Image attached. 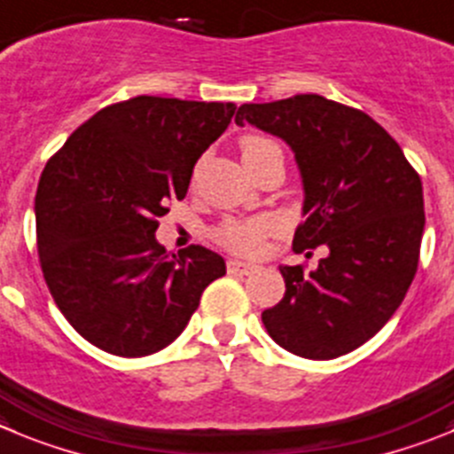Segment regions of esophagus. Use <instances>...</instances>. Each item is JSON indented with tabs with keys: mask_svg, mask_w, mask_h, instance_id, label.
<instances>
[{
	"mask_svg": "<svg viewBox=\"0 0 454 454\" xmlns=\"http://www.w3.org/2000/svg\"><path fill=\"white\" fill-rule=\"evenodd\" d=\"M228 270L237 275H251L255 270V266L247 264V262H239V260H228Z\"/></svg>",
	"mask_w": 454,
	"mask_h": 454,
	"instance_id": "1",
	"label": "esophagus"
}]
</instances>
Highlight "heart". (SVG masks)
Instances as JSON below:
<instances>
[{
    "label": "heart",
    "mask_w": 454,
    "mask_h": 454,
    "mask_svg": "<svg viewBox=\"0 0 454 454\" xmlns=\"http://www.w3.org/2000/svg\"><path fill=\"white\" fill-rule=\"evenodd\" d=\"M241 159L244 165L255 163L257 159H262L269 152L279 150L273 141L264 137H244L239 143ZM275 228L273 222L269 219H255V222H226L217 232H215V239L222 244L226 251L237 253V255H255L262 248V241Z\"/></svg>",
    "instance_id": "1"
}]
</instances>
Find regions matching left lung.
Returning a JSON list of instances; mask_svg holds the SVG:
<instances>
[{"label": "left lung", "mask_w": 454, "mask_h": 454, "mask_svg": "<svg viewBox=\"0 0 454 454\" xmlns=\"http://www.w3.org/2000/svg\"><path fill=\"white\" fill-rule=\"evenodd\" d=\"M235 122H251L294 150L304 188L294 251L329 248L309 273L279 266L285 298L262 323L302 358L349 354L380 332L417 273L426 226L417 169L374 118L317 93L241 105Z\"/></svg>", "instance_id": "1"}]
</instances>
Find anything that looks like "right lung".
I'll use <instances>...</instances> for the list:
<instances>
[{"label": "right lung", "mask_w": 454, "mask_h": 454, "mask_svg": "<svg viewBox=\"0 0 454 454\" xmlns=\"http://www.w3.org/2000/svg\"><path fill=\"white\" fill-rule=\"evenodd\" d=\"M235 109L137 96L93 114L49 159L35 194L37 253L55 304L84 340L125 358L160 351L226 273L217 253L175 255L154 232Z\"/></svg>", "instance_id": "obj_1"}]
</instances>
